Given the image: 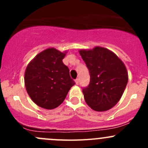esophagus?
Instances as JSON below:
<instances>
[{
    "mask_svg": "<svg viewBox=\"0 0 148 148\" xmlns=\"http://www.w3.org/2000/svg\"><path fill=\"white\" fill-rule=\"evenodd\" d=\"M79 79H75V83H76V84H79Z\"/></svg>",
    "mask_w": 148,
    "mask_h": 148,
    "instance_id": "34e87169",
    "label": "esophagus"
}]
</instances>
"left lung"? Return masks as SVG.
<instances>
[{
  "instance_id": "left-lung-1",
  "label": "left lung",
  "mask_w": 148,
  "mask_h": 148,
  "mask_svg": "<svg viewBox=\"0 0 148 148\" xmlns=\"http://www.w3.org/2000/svg\"><path fill=\"white\" fill-rule=\"evenodd\" d=\"M89 69L90 82L82 89L85 102L97 112L114 107L120 99L128 81L126 67L117 55L102 47L80 50Z\"/></svg>"
}]
</instances>
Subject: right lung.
Here are the masks:
<instances>
[{"label": "right lung", "mask_w": 148, "mask_h": 148, "mask_svg": "<svg viewBox=\"0 0 148 148\" xmlns=\"http://www.w3.org/2000/svg\"><path fill=\"white\" fill-rule=\"evenodd\" d=\"M65 53L51 48L43 51L28 64L25 71V86L33 102L52 110L64 102L75 84L69 69L62 59Z\"/></svg>", "instance_id": "right-lung-1"}]
</instances>
